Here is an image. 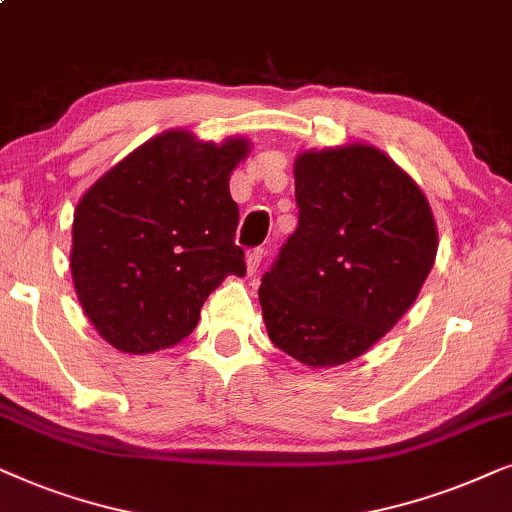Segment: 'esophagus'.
<instances>
[{
  "label": "esophagus",
  "instance_id": "34e87169",
  "mask_svg": "<svg viewBox=\"0 0 512 512\" xmlns=\"http://www.w3.org/2000/svg\"><path fill=\"white\" fill-rule=\"evenodd\" d=\"M262 260H264V250L262 248H255V250L248 252V257H245V267H248V274L250 276L255 274L257 269H260Z\"/></svg>",
  "mask_w": 512,
  "mask_h": 512
}]
</instances>
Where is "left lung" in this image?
<instances>
[{
  "instance_id": "8db88e82",
  "label": "left lung",
  "mask_w": 512,
  "mask_h": 512,
  "mask_svg": "<svg viewBox=\"0 0 512 512\" xmlns=\"http://www.w3.org/2000/svg\"><path fill=\"white\" fill-rule=\"evenodd\" d=\"M299 224L260 285L269 339L306 367L363 356L417 299L438 252L421 187L363 142L295 159Z\"/></svg>"
}]
</instances>
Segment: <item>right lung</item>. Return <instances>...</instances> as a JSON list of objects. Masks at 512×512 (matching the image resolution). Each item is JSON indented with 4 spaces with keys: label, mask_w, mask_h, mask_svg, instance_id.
Returning <instances> with one entry per match:
<instances>
[{
    "label": "right lung",
    "mask_w": 512,
    "mask_h": 512,
    "mask_svg": "<svg viewBox=\"0 0 512 512\" xmlns=\"http://www.w3.org/2000/svg\"><path fill=\"white\" fill-rule=\"evenodd\" d=\"M248 138L203 142L163 131L133 149L81 196L70 269L79 304L117 351L152 353L194 332L227 276H243L229 177Z\"/></svg>",
    "instance_id": "add662e5"
}]
</instances>
